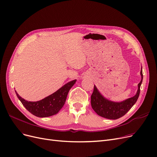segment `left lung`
Wrapping results in <instances>:
<instances>
[{
	"mask_svg": "<svg viewBox=\"0 0 157 157\" xmlns=\"http://www.w3.org/2000/svg\"><path fill=\"white\" fill-rule=\"evenodd\" d=\"M140 75L141 81L138 84V90L136 95L119 103L111 101L104 98L94 85V91L91 95V106L93 110L99 116L108 119H117L123 116L130 110L139 98L140 85L143 79L142 69Z\"/></svg>",
	"mask_w": 157,
	"mask_h": 157,
	"instance_id": "obj_1",
	"label": "left lung"
}]
</instances>
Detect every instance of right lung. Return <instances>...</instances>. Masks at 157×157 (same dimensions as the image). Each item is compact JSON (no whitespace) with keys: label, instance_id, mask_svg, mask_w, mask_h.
<instances>
[{"label":"right lung","instance_id":"obj_1","mask_svg":"<svg viewBox=\"0 0 157 157\" xmlns=\"http://www.w3.org/2000/svg\"><path fill=\"white\" fill-rule=\"evenodd\" d=\"M76 81V79L70 81L52 94L36 102L25 100L17 92L16 94L24 106L30 113L38 117H47L56 114L62 109L65 105L68 93Z\"/></svg>","mask_w":157,"mask_h":157}]
</instances>
